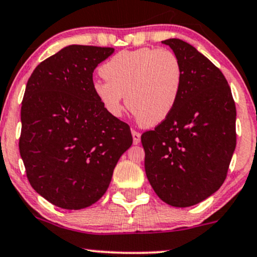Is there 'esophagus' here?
<instances>
[{"label":"esophagus","instance_id":"1","mask_svg":"<svg viewBox=\"0 0 257 257\" xmlns=\"http://www.w3.org/2000/svg\"><path fill=\"white\" fill-rule=\"evenodd\" d=\"M132 135H133V142L134 145H139L141 142V134L137 131H132Z\"/></svg>","mask_w":257,"mask_h":257}]
</instances>
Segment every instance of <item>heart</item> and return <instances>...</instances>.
<instances>
[{"label": "heart", "instance_id": "heart-1", "mask_svg": "<svg viewBox=\"0 0 257 257\" xmlns=\"http://www.w3.org/2000/svg\"><path fill=\"white\" fill-rule=\"evenodd\" d=\"M105 80L93 92L111 116L122 115L123 100L144 125L163 122L181 93L183 72L177 56L166 49L141 48L113 55L100 68Z\"/></svg>", "mask_w": 257, "mask_h": 257}]
</instances>
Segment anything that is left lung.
<instances>
[{"label":"left lung","mask_w":257,"mask_h":257,"mask_svg":"<svg viewBox=\"0 0 257 257\" xmlns=\"http://www.w3.org/2000/svg\"><path fill=\"white\" fill-rule=\"evenodd\" d=\"M162 43L179 60L183 81L172 112L141 135L145 171L159 199L183 208L224 183L236 148V105L222 73L193 45Z\"/></svg>","instance_id":"8db88e82"}]
</instances>
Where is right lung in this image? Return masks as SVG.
<instances>
[{
    "instance_id": "1",
    "label": "right lung",
    "mask_w": 257,
    "mask_h": 257,
    "mask_svg": "<svg viewBox=\"0 0 257 257\" xmlns=\"http://www.w3.org/2000/svg\"><path fill=\"white\" fill-rule=\"evenodd\" d=\"M115 49L68 45L38 64L21 106L20 156L39 195L64 209L93 205L132 146L131 128L93 92V72Z\"/></svg>"
}]
</instances>
